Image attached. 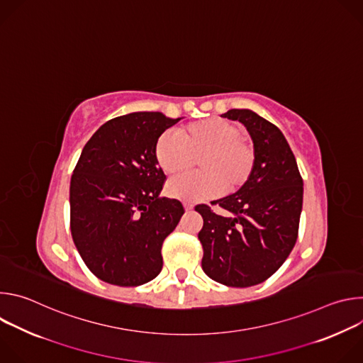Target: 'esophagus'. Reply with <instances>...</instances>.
Returning <instances> with one entry per match:
<instances>
[{
  "instance_id": "1",
  "label": "esophagus",
  "mask_w": 363,
  "mask_h": 363,
  "mask_svg": "<svg viewBox=\"0 0 363 363\" xmlns=\"http://www.w3.org/2000/svg\"><path fill=\"white\" fill-rule=\"evenodd\" d=\"M184 206H185V211H192L194 210V205L189 203V202H185Z\"/></svg>"
}]
</instances>
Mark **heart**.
<instances>
[{"instance_id":"obj_1","label":"heart","mask_w":363,"mask_h":363,"mask_svg":"<svg viewBox=\"0 0 363 363\" xmlns=\"http://www.w3.org/2000/svg\"><path fill=\"white\" fill-rule=\"evenodd\" d=\"M241 125L214 116L189 123L179 132H165L155 145V161L167 175L188 169L194 157L201 171L171 179L167 192L172 198L199 202L240 189L252 175L257 153Z\"/></svg>"}]
</instances>
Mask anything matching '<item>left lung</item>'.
I'll return each mask as SVG.
<instances>
[{
    "mask_svg": "<svg viewBox=\"0 0 363 363\" xmlns=\"http://www.w3.org/2000/svg\"><path fill=\"white\" fill-rule=\"evenodd\" d=\"M241 122L254 143L257 161L235 194L213 201L227 216L199 203L203 220L202 270L230 287H250L273 276L291 252L303 205V179L280 129L248 109L221 115Z\"/></svg>",
    "mask_w": 363,
    "mask_h": 363,
    "instance_id": "obj_1",
    "label": "left lung"
}]
</instances>
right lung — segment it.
<instances>
[{"label": "right lung", "instance_id": "obj_1", "mask_svg": "<svg viewBox=\"0 0 363 363\" xmlns=\"http://www.w3.org/2000/svg\"><path fill=\"white\" fill-rule=\"evenodd\" d=\"M178 119L160 112L115 118L84 145L70 181V231L87 269L109 284H145L162 270L161 248L185 210L160 196L167 177L155 145Z\"/></svg>", "mask_w": 363, "mask_h": 363}]
</instances>
